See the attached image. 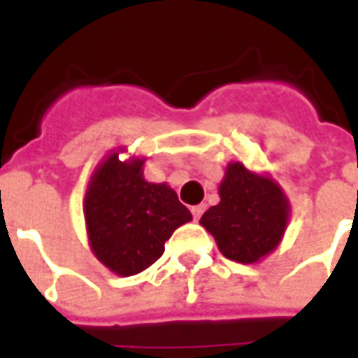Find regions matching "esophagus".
I'll return each mask as SVG.
<instances>
[{
    "instance_id": "obj_1",
    "label": "esophagus",
    "mask_w": 358,
    "mask_h": 358,
    "mask_svg": "<svg viewBox=\"0 0 358 358\" xmlns=\"http://www.w3.org/2000/svg\"><path fill=\"white\" fill-rule=\"evenodd\" d=\"M205 208H206L205 205H195V206H192V214H193V218H195V220H199L201 216H203V213H205Z\"/></svg>"
}]
</instances>
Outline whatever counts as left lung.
<instances>
[{
  "instance_id": "8db88e82",
  "label": "left lung",
  "mask_w": 358,
  "mask_h": 358,
  "mask_svg": "<svg viewBox=\"0 0 358 358\" xmlns=\"http://www.w3.org/2000/svg\"><path fill=\"white\" fill-rule=\"evenodd\" d=\"M220 203L201 216L220 252L239 264H256L279 246L290 205L280 186L266 174L229 163L220 184Z\"/></svg>"
}]
</instances>
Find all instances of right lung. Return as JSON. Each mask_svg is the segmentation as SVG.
Segmentation results:
<instances>
[{
    "instance_id": "right-lung-1",
    "label": "right lung",
    "mask_w": 358,
    "mask_h": 358,
    "mask_svg": "<svg viewBox=\"0 0 358 358\" xmlns=\"http://www.w3.org/2000/svg\"><path fill=\"white\" fill-rule=\"evenodd\" d=\"M144 159L113 152L92 172L83 201L92 254L110 271L131 277L165 252V243L192 213L166 184L144 178Z\"/></svg>"
}]
</instances>
